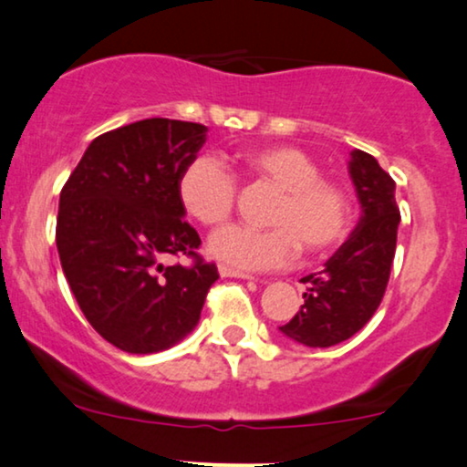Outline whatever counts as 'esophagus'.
I'll list each match as a JSON object with an SVG mask.
<instances>
[{
    "instance_id": "obj_1",
    "label": "esophagus",
    "mask_w": 467,
    "mask_h": 467,
    "mask_svg": "<svg viewBox=\"0 0 467 467\" xmlns=\"http://www.w3.org/2000/svg\"><path fill=\"white\" fill-rule=\"evenodd\" d=\"M220 275H222V277H239V279H252L250 273L237 271V269H233V266H228V265H220Z\"/></svg>"
}]
</instances>
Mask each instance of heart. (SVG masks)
I'll use <instances>...</instances> for the list:
<instances>
[{"label":"heart","mask_w":467,"mask_h":467,"mask_svg":"<svg viewBox=\"0 0 467 467\" xmlns=\"http://www.w3.org/2000/svg\"><path fill=\"white\" fill-rule=\"evenodd\" d=\"M247 182L277 190L265 215L271 228L226 226L211 237V254L241 269H279L306 254L331 252L348 237L354 201L341 182L322 177V166L306 149L266 145L237 155ZM237 177L209 155H196L177 179V196L185 213L202 226H222L237 204Z\"/></svg>","instance_id":"obj_1"}]
</instances>
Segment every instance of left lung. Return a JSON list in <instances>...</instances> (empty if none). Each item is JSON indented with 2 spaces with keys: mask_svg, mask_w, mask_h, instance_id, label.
<instances>
[{
  "mask_svg": "<svg viewBox=\"0 0 467 467\" xmlns=\"http://www.w3.org/2000/svg\"><path fill=\"white\" fill-rule=\"evenodd\" d=\"M350 177L363 215L350 239L328 258L327 269L303 277V306L279 331L309 348H328L358 333L387 292L397 247L400 207L395 182L374 155L354 149Z\"/></svg>",
  "mask_w": 467,
  "mask_h": 467,
  "instance_id": "left-lung-1",
  "label": "left lung"
}]
</instances>
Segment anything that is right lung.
Wrapping results in <instances>:
<instances>
[{
    "label": "right lung",
    "mask_w": 467,
    "mask_h": 467,
    "mask_svg": "<svg viewBox=\"0 0 467 467\" xmlns=\"http://www.w3.org/2000/svg\"><path fill=\"white\" fill-rule=\"evenodd\" d=\"M201 123L142 119L99 134L59 196L55 241L80 312L109 344L149 354L183 339L220 277L183 220L177 179L204 145ZM188 257L190 265H169Z\"/></svg>",
    "instance_id": "right-lung-1"
}]
</instances>
